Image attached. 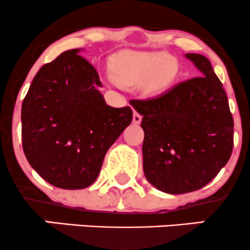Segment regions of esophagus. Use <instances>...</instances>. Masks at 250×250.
<instances>
[{
	"mask_svg": "<svg viewBox=\"0 0 250 250\" xmlns=\"http://www.w3.org/2000/svg\"><path fill=\"white\" fill-rule=\"evenodd\" d=\"M141 120H143V117H141V115H139L138 112H134V115H133V122L135 123V125H139V123L141 122Z\"/></svg>",
	"mask_w": 250,
	"mask_h": 250,
	"instance_id": "obj_1",
	"label": "esophagus"
}]
</instances>
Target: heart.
Returning a JSON list of instances; mask_svg holds the SVG:
<instances>
[{"label": "heart", "mask_w": 250, "mask_h": 250, "mask_svg": "<svg viewBox=\"0 0 250 250\" xmlns=\"http://www.w3.org/2000/svg\"><path fill=\"white\" fill-rule=\"evenodd\" d=\"M111 68L116 83L130 86L141 83L148 96L164 93L178 72L176 60L159 51H122L114 57Z\"/></svg>", "instance_id": "obj_1"}]
</instances>
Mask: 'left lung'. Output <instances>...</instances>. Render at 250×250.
<instances>
[{
  "instance_id": "1",
  "label": "left lung",
  "mask_w": 250,
  "mask_h": 250,
  "mask_svg": "<svg viewBox=\"0 0 250 250\" xmlns=\"http://www.w3.org/2000/svg\"><path fill=\"white\" fill-rule=\"evenodd\" d=\"M195 77L157 98L135 101L143 116L144 173L159 190L185 194L211 182L230 159L233 118L208 59L186 54Z\"/></svg>"
}]
</instances>
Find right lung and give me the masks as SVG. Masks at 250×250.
<instances>
[{
	"instance_id": "obj_1",
	"label": "right lung",
	"mask_w": 250,
	"mask_h": 250,
	"mask_svg": "<svg viewBox=\"0 0 250 250\" xmlns=\"http://www.w3.org/2000/svg\"><path fill=\"white\" fill-rule=\"evenodd\" d=\"M79 52L68 50L44 64L21 106L23 153L46 182L62 189L91 186L133 120L129 106L106 105L98 73Z\"/></svg>"
}]
</instances>
